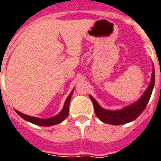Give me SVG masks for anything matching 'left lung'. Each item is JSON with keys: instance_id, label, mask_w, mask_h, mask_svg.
Masks as SVG:
<instances>
[{"instance_id": "left-lung-1", "label": "left lung", "mask_w": 161, "mask_h": 161, "mask_svg": "<svg viewBox=\"0 0 161 161\" xmlns=\"http://www.w3.org/2000/svg\"><path fill=\"white\" fill-rule=\"evenodd\" d=\"M154 79H155V74H154V68L153 65L151 82L146 91L143 93V95L141 96V98L139 99L137 102H136L131 105H129L120 110H106L97 103V102L92 96H90L94 105L95 113L97 118H99V119L102 120L104 123L114 125H119L129 123L135 120L143 112L150 99L151 94L154 86Z\"/></svg>"}]
</instances>
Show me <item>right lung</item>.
Here are the masks:
<instances>
[{
  "mask_svg": "<svg viewBox=\"0 0 161 161\" xmlns=\"http://www.w3.org/2000/svg\"><path fill=\"white\" fill-rule=\"evenodd\" d=\"M73 90L71 92V94L69 95L68 97L66 98L65 102V104H64V108L61 110V112L59 113V114H57L55 116H53L52 118H49V119H39V118L36 117H31V116H29V115H26V114H24L22 113H20L19 111H16L20 117L23 118L24 119H25L26 121H29L31 123L35 124L36 125H41V126H52L55 125L57 124L61 123L62 121H64V119H65V118L68 116L69 113V105H70V101H71V97L72 93H73Z\"/></svg>",
  "mask_w": 161,
  "mask_h": 161,
  "instance_id": "1",
  "label": "right lung"
}]
</instances>
